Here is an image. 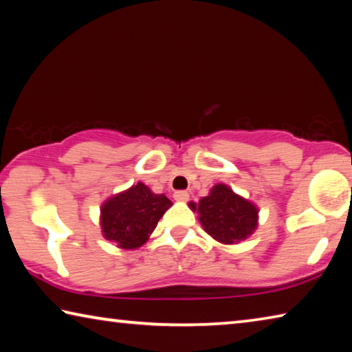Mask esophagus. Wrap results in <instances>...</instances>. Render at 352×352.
<instances>
[{"mask_svg":"<svg viewBox=\"0 0 352 352\" xmlns=\"http://www.w3.org/2000/svg\"><path fill=\"white\" fill-rule=\"evenodd\" d=\"M174 197L178 201H186L189 199V194H188V190H177V192L174 194Z\"/></svg>","mask_w":352,"mask_h":352,"instance_id":"1","label":"esophagus"}]
</instances>
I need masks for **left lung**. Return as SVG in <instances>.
Instances as JSON below:
<instances>
[{
	"label": "left lung",
	"mask_w": 352,
	"mask_h": 352,
	"mask_svg": "<svg viewBox=\"0 0 352 352\" xmlns=\"http://www.w3.org/2000/svg\"><path fill=\"white\" fill-rule=\"evenodd\" d=\"M192 208L195 210V205ZM197 212L206 233L223 243L243 241L258 225L256 206L225 184L214 186L211 194L199 201Z\"/></svg>",
	"instance_id": "1"
}]
</instances>
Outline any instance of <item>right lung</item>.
<instances>
[{
    "mask_svg": "<svg viewBox=\"0 0 352 352\" xmlns=\"http://www.w3.org/2000/svg\"><path fill=\"white\" fill-rule=\"evenodd\" d=\"M170 205L166 195L153 194L142 183L135 184L104 204L100 225L105 239L126 250L141 247Z\"/></svg>",
    "mask_w": 352,
    "mask_h": 352,
    "instance_id": "obj_1",
    "label": "right lung"
}]
</instances>
